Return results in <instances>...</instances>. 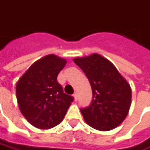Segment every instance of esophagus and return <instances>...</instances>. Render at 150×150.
<instances>
[{"label": "esophagus", "instance_id": "esophagus-1", "mask_svg": "<svg viewBox=\"0 0 150 150\" xmlns=\"http://www.w3.org/2000/svg\"><path fill=\"white\" fill-rule=\"evenodd\" d=\"M73 96H74V100H75V101H77V98H78V96H77V94H76V93L73 94Z\"/></svg>", "mask_w": 150, "mask_h": 150}]
</instances>
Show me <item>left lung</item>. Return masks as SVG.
Here are the masks:
<instances>
[{
    "label": "left lung",
    "instance_id": "8db88e82",
    "mask_svg": "<svg viewBox=\"0 0 150 150\" xmlns=\"http://www.w3.org/2000/svg\"><path fill=\"white\" fill-rule=\"evenodd\" d=\"M92 89L91 105L81 109L89 126L99 131H109L121 124L128 114L132 90L112 62L98 54L75 58Z\"/></svg>",
    "mask_w": 150,
    "mask_h": 150
}]
</instances>
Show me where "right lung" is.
<instances>
[{
    "label": "right lung",
    "instance_id": "obj_1",
    "mask_svg": "<svg viewBox=\"0 0 150 150\" xmlns=\"http://www.w3.org/2000/svg\"><path fill=\"white\" fill-rule=\"evenodd\" d=\"M66 59L49 54L33 63L18 80L16 95L18 107L30 124L49 129L59 124L74 98L63 91L57 76Z\"/></svg>",
    "mask_w": 150,
    "mask_h": 150
}]
</instances>
